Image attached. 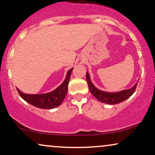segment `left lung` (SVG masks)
I'll use <instances>...</instances> for the list:
<instances>
[{
    "label": "left lung",
    "instance_id": "8db88e82",
    "mask_svg": "<svg viewBox=\"0 0 155 155\" xmlns=\"http://www.w3.org/2000/svg\"><path fill=\"white\" fill-rule=\"evenodd\" d=\"M86 78L87 84H88L89 89L90 92L93 94L94 97L97 98L99 101L105 103L107 104H117L119 103L124 101L128 98H129L132 94L135 92V90L137 87L138 82L136 83L135 85L131 89H125V90L119 91V92L110 93L105 92V91H101L98 89L91 82L90 78H89V73L87 72Z\"/></svg>",
    "mask_w": 155,
    "mask_h": 155
}]
</instances>
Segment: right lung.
Instances as JSON below:
<instances>
[{
  "mask_svg": "<svg viewBox=\"0 0 155 155\" xmlns=\"http://www.w3.org/2000/svg\"><path fill=\"white\" fill-rule=\"evenodd\" d=\"M73 68L68 71L64 82L55 90L43 94H26L17 88L18 93L24 101L34 106L42 109H51L61 104L68 91V85Z\"/></svg>",
  "mask_w": 155,
  "mask_h": 155,
  "instance_id": "1",
  "label": "right lung"
}]
</instances>
